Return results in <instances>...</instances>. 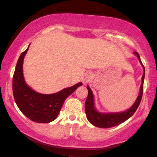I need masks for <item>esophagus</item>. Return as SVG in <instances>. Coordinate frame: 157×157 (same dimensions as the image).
<instances>
[{"instance_id":"esophagus-1","label":"esophagus","mask_w":157,"mask_h":157,"mask_svg":"<svg viewBox=\"0 0 157 157\" xmlns=\"http://www.w3.org/2000/svg\"><path fill=\"white\" fill-rule=\"evenodd\" d=\"M91 74L90 73H86V75H85L84 76V78H83V80L85 82H88L89 81H90V80H91Z\"/></svg>"}]
</instances>
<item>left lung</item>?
<instances>
[{
  "label": "left lung",
  "instance_id": "obj_1",
  "mask_svg": "<svg viewBox=\"0 0 157 157\" xmlns=\"http://www.w3.org/2000/svg\"><path fill=\"white\" fill-rule=\"evenodd\" d=\"M134 54L137 56L139 60L140 61L142 65L140 57L138 52H134ZM144 69V73L142 77V84L140 86V92L136 101L129 109L126 110L123 112L119 113H100L97 111L94 107V96L89 86L88 89V97L85 102V109H86V113L87 116L88 120L91 122L92 125L98 128H108L113 126H116L122 123L128 119H129L135 113L137 108L140 105L141 102L142 93H143V82L144 78H145V67L142 65Z\"/></svg>",
  "mask_w": 157,
  "mask_h": 157
}]
</instances>
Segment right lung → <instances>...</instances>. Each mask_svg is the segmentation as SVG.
I'll return each mask as SVG.
<instances>
[{"label":"right lung","instance_id":"right-lung-1","mask_svg":"<svg viewBox=\"0 0 157 157\" xmlns=\"http://www.w3.org/2000/svg\"><path fill=\"white\" fill-rule=\"evenodd\" d=\"M28 49L29 47L21 53L16 65L12 79L14 99L21 112L29 119L40 123H48L57 118L65 100L82 82L52 94L36 92L26 83L23 77V63Z\"/></svg>","mask_w":157,"mask_h":157}]
</instances>
